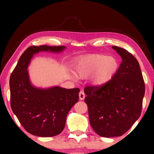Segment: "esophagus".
Masks as SVG:
<instances>
[{
    "label": "esophagus",
    "instance_id": "1",
    "mask_svg": "<svg viewBox=\"0 0 154 154\" xmlns=\"http://www.w3.org/2000/svg\"><path fill=\"white\" fill-rule=\"evenodd\" d=\"M85 94L84 93V92L83 90H81V92H79V98L81 100H83L84 99H85Z\"/></svg>",
    "mask_w": 154,
    "mask_h": 154
}]
</instances>
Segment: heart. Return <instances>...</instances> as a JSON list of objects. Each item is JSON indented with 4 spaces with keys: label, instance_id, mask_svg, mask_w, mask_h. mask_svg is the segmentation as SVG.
I'll list each match as a JSON object with an SVG mask.
<instances>
[{
    "label": "heart",
    "instance_id": "1",
    "mask_svg": "<svg viewBox=\"0 0 154 154\" xmlns=\"http://www.w3.org/2000/svg\"><path fill=\"white\" fill-rule=\"evenodd\" d=\"M119 69V62L114 57L101 54H87L78 61L75 66L77 75L85 79L92 75V82L103 85L112 79Z\"/></svg>",
    "mask_w": 154,
    "mask_h": 154
}]
</instances>
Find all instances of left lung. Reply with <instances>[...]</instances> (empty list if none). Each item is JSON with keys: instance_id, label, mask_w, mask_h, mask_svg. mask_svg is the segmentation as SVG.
<instances>
[{"instance_id": "1", "label": "left lung", "mask_w": 154, "mask_h": 154, "mask_svg": "<svg viewBox=\"0 0 154 154\" xmlns=\"http://www.w3.org/2000/svg\"><path fill=\"white\" fill-rule=\"evenodd\" d=\"M112 48L122 58L116 73L107 83L84 89L90 125L104 137L121 136L132 127L142 113L145 92L137 59L125 49Z\"/></svg>"}]
</instances>
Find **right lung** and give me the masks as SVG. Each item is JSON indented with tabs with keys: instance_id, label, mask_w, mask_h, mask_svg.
Segmentation results:
<instances>
[{
	"instance_id": "right-lung-1",
	"label": "right lung",
	"mask_w": 154,
	"mask_h": 154,
	"mask_svg": "<svg viewBox=\"0 0 154 154\" xmlns=\"http://www.w3.org/2000/svg\"><path fill=\"white\" fill-rule=\"evenodd\" d=\"M64 46H30L21 55L10 79V106L27 132L38 137H53L64 130L66 116L79 99V88L54 87L43 90L33 87L28 65L40 51L60 52Z\"/></svg>"
}]
</instances>
